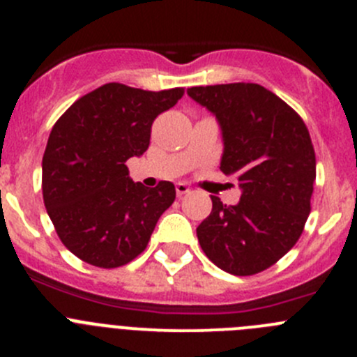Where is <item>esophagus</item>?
Instances as JSON below:
<instances>
[{"label":"esophagus","mask_w":357,"mask_h":357,"mask_svg":"<svg viewBox=\"0 0 357 357\" xmlns=\"http://www.w3.org/2000/svg\"><path fill=\"white\" fill-rule=\"evenodd\" d=\"M190 192H192V188H190L186 183H178V185H176V193H178V197L188 195Z\"/></svg>","instance_id":"1"}]
</instances>
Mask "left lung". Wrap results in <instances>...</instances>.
Here are the masks:
<instances>
[{
  "mask_svg": "<svg viewBox=\"0 0 357 357\" xmlns=\"http://www.w3.org/2000/svg\"><path fill=\"white\" fill-rule=\"evenodd\" d=\"M188 95L222 131L221 171L238 179L236 205L212 199L197 228L204 254L229 275L250 276L297 243L311 212L316 155L301 115L254 82L195 86Z\"/></svg>",
  "mask_w": 357,
  "mask_h": 357,
  "instance_id": "8db88e82",
  "label": "left lung"
}]
</instances>
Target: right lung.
Wrapping results in <instances>:
<instances>
[{
  "mask_svg": "<svg viewBox=\"0 0 357 357\" xmlns=\"http://www.w3.org/2000/svg\"><path fill=\"white\" fill-rule=\"evenodd\" d=\"M185 95L109 82L72 103L55 122L43 155V200L75 257L112 269L138 257L176 199L171 181L132 183L128 158L143 155L152 124Z\"/></svg>",
  "mask_w": 357,
  "mask_h": 357,
  "instance_id": "add662e5",
  "label": "right lung"
}]
</instances>
